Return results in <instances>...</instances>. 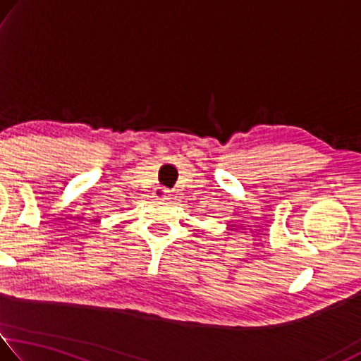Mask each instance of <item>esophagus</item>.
Listing matches in <instances>:
<instances>
[{"label":"esophagus","instance_id":"34e87169","mask_svg":"<svg viewBox=\"0 0 361 361\" xmlns=\"http://www.w3.org/2000/svg\"><path fill=\"white\" fill-rule=\"evenodd\" d=\"M168 195H169V188H166V187H158L157 190H154V197H157L158 200H164Z\"/></svg>","mask_w":361,"mask_h":361}]
</instances>
